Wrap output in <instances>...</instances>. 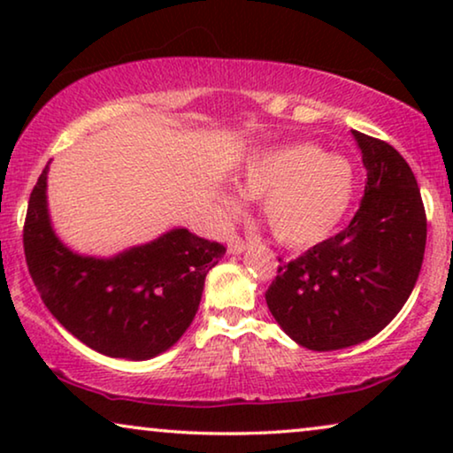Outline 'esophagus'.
<instances>
[{
	"instance_id": "1",
	"label": "esophagus",
	"mask_w": 453,
	"mask_h": 453,
	"mask_svg": "<svg viewBox=\"0 0 453 453\" xmlns=\"http://www.w3.org/2000/svg\"><path fill=\"white\" fill-rule=\"evenodd\" d=\"M245 250H247V243L241 237L228 239V253H233V256H239V253H243Z\"/></svg>"
}]
</instances>
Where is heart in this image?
Here are the masks:
<instances>
[{
    "mask_svg": "<svg viewBox=\"0 0 453 453\" xmlns=\"http://www.w3.org/2000/svg\"><path fill=\"white\" fill-rule=\"evenodd\" d=\"M357 173L349 158L330 157L313 144H295L250 160L243 191L265 200L270 231L284 245H318L336 233L352 206ZM222 206L237 212L239 200L222 196Z\"/></svg>",
    "mask_w": 453,
    "mask_h": 453,
    "instance_id": "b5f03b06",
    "label": "heart"
}]
</instances>
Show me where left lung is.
Returning a JSON list of instances; mask_svg holds the SVG:
<instances>
[{
	"label": "left lung",
	"mask_w": 453,
	"mask_h": 453,
	"mask_svg": "<svg viewBox=\"0 0 453 453\" xmlns=\"http://www.w3.org/2000/svg\"><path fill=\"white\" fill-rule=\"evenodd\" d=\"M352 135L367 169L355 219L278 265L265 290L278 326L309 350L349 349L380 334L404 307L423 265L426 216L412 169L388 142Z\"/></svg>",
	"instance_id": "left-lung-1"
}]
</instances>
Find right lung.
<instances>
[{
    "mask_svg": "<svg viewBox=\"0 0 453 453\" xmlns=\"http://www.w3.org/2000/svg\"><path fill=\"white\" fill-rule=\"evenodd\" d=\"M42 169L28 200L24 256L53 318L92 350L146 361L169 350L196 318L203 280L225 245L173 228L113 257L80 256L55 234Z\"/></svg>",
    "mask_w": 453,
    "mask_h": 453,
    "instance_id": "obj_1",
    "label": "right lung"
}]
</instances>
